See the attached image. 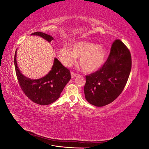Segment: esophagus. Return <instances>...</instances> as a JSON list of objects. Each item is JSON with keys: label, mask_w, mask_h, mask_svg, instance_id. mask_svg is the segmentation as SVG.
<instances>
[{"label": "esophagus", "mask_w": 149, "mask_h": 149, "mask_svg": "<svg viewBox=\"0 0 149 149\" xmlns=\"http://www.w3.org/2000/svg\"><path fill=\"white\" fill-rule=\"evenodd\" d=\"M71 78H73L76 77V76H77V73H74V72L71 71Z\"/></svg>", "instance_id": "obj_1"}]
</instances>
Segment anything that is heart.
I'll return each instance as SVG.
<instances>
[{
    "label": "heart",
    "instance_id": "heart-1",
    "mask_svg": "<svg viewBox=\"0 0 149 149\" xmlns=\"http://www.w3.org/2000/svg\"><path fill=\"white\" fill-rule=\"evenodd\" d=\"M106 53V49L102 45H96L89 42H78L72 45L70 48L66 47L61 48L58 55L62 63L66 66H71L75 63L77 57L80 58L82 70L92 73L102 66Z\"/></svg>",
    "mask_w": 149,
    "mask_h": 149
}]
</instances>
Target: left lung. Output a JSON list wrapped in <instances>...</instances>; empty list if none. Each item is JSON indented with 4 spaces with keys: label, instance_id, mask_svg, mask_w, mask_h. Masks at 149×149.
<instances>
[{
    "label": "left lung",
    "instance_id": "left-lung-1",
    "mask_svg": "<svg viewBox=\"0 0 149 149\" xmlns=\"http://www.w3.org/2000/svg\"><path fill=\"white\" fill-rule=\"evenodd\" d=\"M132 67L131 55L123 42L112 43L109 55L101 68L86 76V100L97 107L109 104L123 92Z\"/></svg>",
    "mask_w": 149,
    "mask_h": 149
}]
</instances>
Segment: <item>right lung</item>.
Segmentation results:
<instances>
[{
    "label": "right lung",
    "instance_id": "add662e5",
    "mask_svg": "<svg viewBox=\"0 0 149 149\" xmlns=\"http://www.w3.org/2000/svg\"><path fill=\"white\" fill-rule=\"evenodd\" d=\"M31 35H37L51 42L52 36L41 31H36ZM15 53L14 65L17 78L22 91L30 100L40 105H48L56 101L66 84L71 79L70 71L67 69L57 58L54 60L50 71L44 77L31 79L22 74L18 68Z\"/></svg>",
    "mask_w": 149,
    "mask_h": 149
}]
</instances>
